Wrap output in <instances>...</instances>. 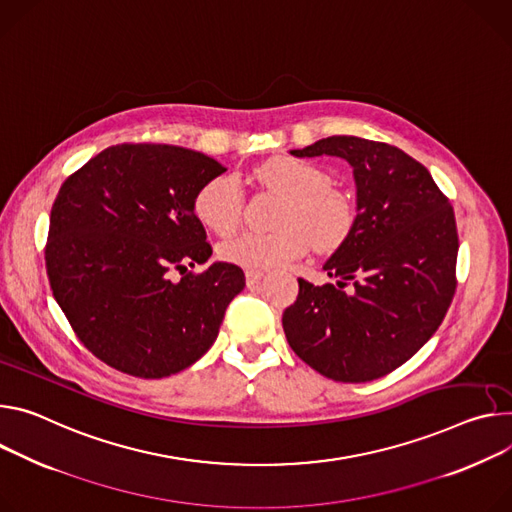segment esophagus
Instances as JSON below:
<instances>
[{"label":"esophagus","mask_w":512,"mask_h":512,"mask_svg":"<svg viewBox=\"0 0 512 512\" xmlns=\"http://www.w3.org/2000/svg\"><path fill=\"white\" fill-rule=\"evenodd\" d=\"M263 277V271L261 269H247L245 271V280H247V286L253 288L255 284H259V280Z\"/></svg>","instance_id":"obj_1"}]
</instances>
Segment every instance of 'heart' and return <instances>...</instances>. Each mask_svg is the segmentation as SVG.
<instances>
[{"mask_svg": "<svg viewBox=\"0 0 512 512\" xmlns=\"http://www.w3.org/2000/svg\"><path fill=\"white\" fill-rule=\"evenodd\" d=\"M259 177L288 200L280 228L271 232L245 230L220 243V257L247 269L286 265L312 247L320 253L339 251L353 235L357 210L353 200L335 185L331 175L314 163L277 157L259 167ZM198 220L216 235L235 230L243 214V192L232 175L206 181L194 200Z\"/></svg>", "mask_w": 512, "mask_h": 512, "instance_id": "obj_1", "label": "heart"}]
</instances>
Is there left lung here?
<instances>
[{
	"label": "left lung",
	"instance_id": "left-lung-1",
	"mask_svg": "<svg viewBox=\"0 0 512 512\" xmlns=\"http://www.w3.org/2000/svg\"><path fill=\"white\" fill-rule=\"evenodd\" d=\"M331 155L353 169L357 222L322 265L337 286L298 280L282 324L294 353L324 378L359 384L408 361L439 329L455 294L457 228L425 165L359 136L290 151Z\"/></svg>",
	"mask_w": 512,
	"mask_h": 512
}]
</instances>
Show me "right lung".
Here are the masks:
<instances>
[{
	"instance_id": "obj_1",
	"label": "right lung",
	"mask_w": 512,
	"mask_h": 512,
	"mask_svg": "<svg viewBox=\"0 0 512 512\" xmlns=\"http://www.w3.org/2000/svg\"><path fill=\"white\" fill-rule=\"evenodd\" d=\"M224 171L192 149L116 145L61 185L46 273L79 341L110 367L159 380L216 341L245 273L224 261L185 271L212 255L194 200Z\"/></svg>"
}]
</instances>
